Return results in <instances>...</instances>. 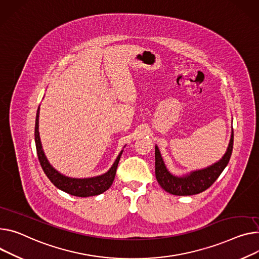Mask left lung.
Returning <instances> with one entry per match:
<instances>
[{
  "instance_id": "8db88e82",
  "label": "left lung",
  "mask_w": 259,
  "mask_h": 259,
  "mask_svg": "<svg viewBox=\"0 0 259 259\" xmlns=\"http://www.w3.org/2000/svg\"><path fill=\"white\" fill-rule=\"evenodd\" d=\"M233 148V130L226 153L218 163L208 168L198 170L189 175L177 177L172 175L165 167L160 150L155 146V177L157 183L168 193L178 196L199 194L208 189L220 176L227 166Z\"/></svg>"
}]
</instances>
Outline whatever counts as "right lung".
<instances>
[{"instance_id":"add662e5","label":"right lung","mask_w":259,"mask_h":259,"mask_svg":"<svg viewBox=\"0 0 259 259\" xmlns=\"http://www.w3.org/2000/svg\"><path fill=\"white\" fill-rule=\"evenodd\" d=\"M38 117H39V108L37 110L36 114V120H35V143H36V150L39 163L41 165L42 170L45 171L46 175L49 177V180L58 188L70 195L77 196V197H89V196H95L104 193L107 191L113 184L117 166L120 160V156L122 151L119 153L117 156L115 163L111 167V169L101 175L91 178H70L66 177L62 174L56 171L48 162L47 157L44 153L40 138H39V132H38Z\"/></svg>"}]
</instances>
